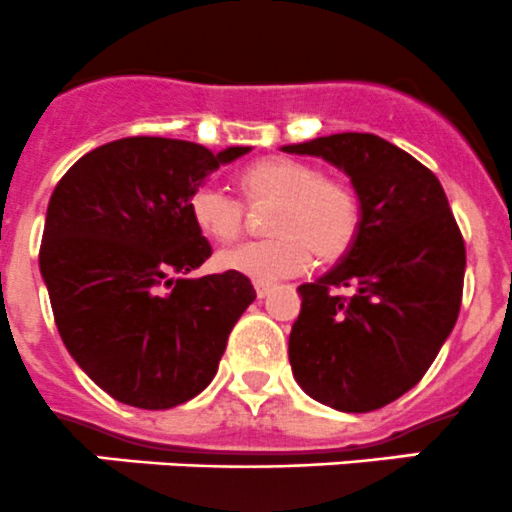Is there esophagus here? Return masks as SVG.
<instances>
[{"instance_id": "esophagus-1", "label": "esophagus", "mask_w": 512, "mask_h": 512, "mask_svg": "<svg viewBox=\"0 0 512 512\" xmlns=\"http://www.w3.org/2000/svg\"><path fill=\"white\" fill-rule=\"evenodd\" d=\"M271 291H273L271 283H261V281H256V296H258V298H266L268 293H271Z\"/></svg>"}]
</instances>
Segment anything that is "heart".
Here are the masks:
<instances>
[{"mask_svg": "<svg viewBox=\"0 0 512 512\" xmlns=\"http://www.w3.org/2000/svg\"><path fill=\"white\" fill-rule=\"evenodd\" d=\"M246 204H271L263 229L271 236L231 246L216 256L221 271L273 283L318 263H336L353 249L361 231V201L341 179L288 156H266L239 174ZM189 214L209 239L234 241L244 229V206L216 186L191 194Z\"/></svg>", "mask_w": 512, "mask_h": 512, "instance_id": "obj_1", "label": "heart"}]
</instances>
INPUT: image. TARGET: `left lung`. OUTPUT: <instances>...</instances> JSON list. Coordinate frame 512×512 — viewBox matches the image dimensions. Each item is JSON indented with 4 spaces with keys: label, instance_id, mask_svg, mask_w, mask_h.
Wrapping results in <instances>:
<instances>
[{
    "label": "left lung",
    "instance_id": "left-lung-1",
    "mask_svg": "<svg viewBox=\"0 0 512 512\" xmlns=\"http://www.w3.org/2000/svg\"><path fill=\"white\" fill-rule=\"evenodd\" d=\"M283 151L343 169L361 201L353 249L298 286L293 376L323 406L376 411L426 376L458 321L463 234L433 171L381 136L346 131Z\"/></svg>",
    "mask_w": 512,
    "mask_h": 512
}]
</instances>
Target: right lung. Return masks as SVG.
Wrapping results in <instances>:
<instances>
[{
	"mask_svg": "<svg viewBox=\"0 0 512 512\" xmlns=\"http://www.w3.org/2000/svg\"><path fill=\"white\" fill-rule=\"evenodd\" d=\"M249 151L126 136L84 154L54 189L39 249L54 321L79 368L119 403L166 411L199 396L254 303L241 273L189 278L211 256L191 194Z\"/></svg>",
	"mask_w": 512,
	"mask_h": 512,
	"instance_id": "add662e5",
	"label": "right lung"
}]
</instances>
